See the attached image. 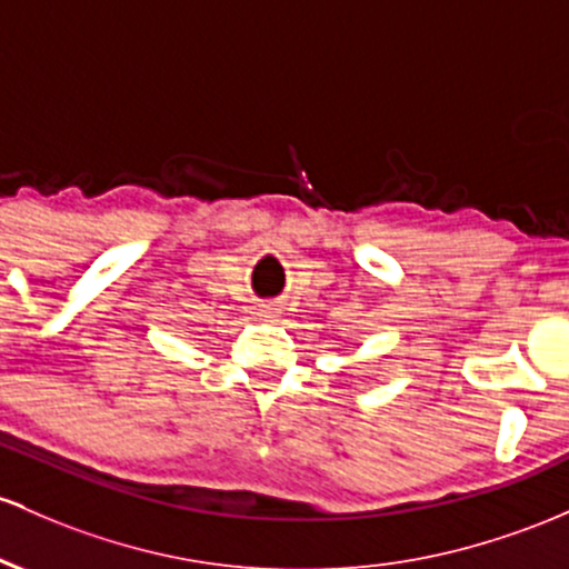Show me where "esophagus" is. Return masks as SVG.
Segmentation results:
<instances>
[{
  "mask_svg": "<svg viewBox=\"0 0 569 569\" xmlns=\"http://www.w3.org/2000/svg\"><path fill=\"white\" fill-rule=\"evenodd\" d=\"M274 316H278V308H272V305H264V308H261V313H259V318H264V321H272Z\"/></svg>",
  "mask_w": 569,
  "mask_h": 569,
  "instance_id": "esophagus-1",
  "label": "esophagus"
}]
</instances>
